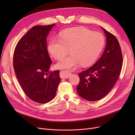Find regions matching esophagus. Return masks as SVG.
<instances>
[{"instance_id": "obj_1", "label": "esophagus", "mask_w": 135, "mask_h": 135, "mask_svg": "<svg viewBox=\"0 0 135 135\" xmlns=\"http://www.w3.org/2000/svg\"><path fill=\"white\" fill-rule=\"evenodd\" d=\"M71 74H72L71 73H69L67 71H64V70H63V71H61L60 73V77L62 79H67L71 75Z\"/></svg>"}]
</instances>
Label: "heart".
<instances>
[{"label":"heart","instance_id":"obj_1","mask_svg":"<svg viewBox=\"0 0 135 135\" xmlns=\"http://www.w3.org/2000/svg\"><path fill=\"white\" fill-rule=\"evenodd\" d=\"M103 35L85 28H75L61 33L59 38L50 40L47 49L52 57L61 58L70 49L71 54L56 64V68L75 69L79 64L88 66L96 61L104 45Z\"/></svg>","mask_w":135,"mask_h":135}]
</instances>
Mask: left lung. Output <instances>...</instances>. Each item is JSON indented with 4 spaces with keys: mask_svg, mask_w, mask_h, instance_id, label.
Listing matches in <instances>:
<instances>
[{
    "mask_svg": "<svg viewBox=\"0 0 135 135\" xmlns=\"http://www.w3.org/2000/svg\"><path fill=\"white\" fill-rule=\"evenodd\" d=\"M106 36L104 51L94 65L78 74L77 93L89 101H96L107 95L114 86L123 66L122 50L114 35L102 27Z\"/></svg>",
    "mask_w": 135,
    "mask_h": 135,
    "instance_id": "obj_1",
    "label": "left lung"
}]
</instances>
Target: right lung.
<instances>
[{
  "mask_svg": "<svg viewBox=\"0 0 135 135\" xmlns=\"http://www.w3.org/2000/svg\"><path fill=\"white\" fill-rule=\"evenodd\" d=\"M55 25L32 27L18 41L13 53V68L21 88L31 100L39 103L52 100L61 80L59 70L49 71L52 62L46 37Z\"/></svg>",
  "mask_w": 135,
  "mask_h": 135,
  "instance_id": "obj_1",
  "label": "right lung"
}]
</instances>
